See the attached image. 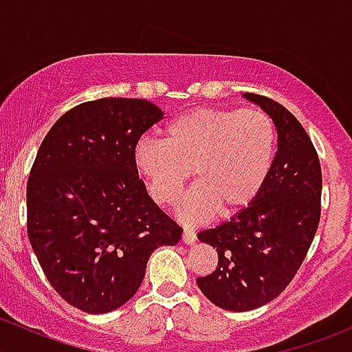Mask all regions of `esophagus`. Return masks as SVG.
<instances>
[{"instance_id": "obj_1", "label": "esophagus", "mask_w": 352, "mask_h": 352, "mask_svg": "<svg viewBox=\"0 0 352 352\" xmlns=\"http://www.w3.org/2000/svg\"><path fill=\"white\" fill-rule=\"evenodd\" d=\"M196 240H197V235L192 232V230H184L182 232V242L184 243L192 245V243H196Z\"/></svg>"}]
</instances>
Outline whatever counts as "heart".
<instances>
[{
	"label": "heart",
	"instance_id": "1",
	"mask_svg": "<svg viewBox=\"0 0 352 352\" xmlns=\"http://www.w3.org/2000/svg\"><path fill=\"white\" fill-rule=\"evenodd\" d=\"M278 131L258 109L190 110L165 129V141L141 138L133 150L150 196L172 208L190 180L197 186L179 208L182 221L202 223L216 211L233 218L250 208L274 163Z\"/></svg>",
	"mask_w": 352,
	"mask_h": 352
}]
</instances>
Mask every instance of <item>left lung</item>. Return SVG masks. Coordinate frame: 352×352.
Instances as JSON below:
<instances>
[{
    "instance_id": "8db88e82",
    "label": "left lung",
    "mask_w": 352,
    "mask_h": 352,
    "mask_svg": "<svg viewBox=\"0 0 352 352\" xmlns=\"http://www.w3.org/2000/svg\"><path fill=\"white\" fill-rule=\"evenodd\" d=\"M272 117L278 151L254 204L199 233L218 252V267L197 278L199 289L223 310L248 311L278 298L303 264L320 221L322 168L300 120L269 97L245 94Z\"/></svg>"
}]
</instances>
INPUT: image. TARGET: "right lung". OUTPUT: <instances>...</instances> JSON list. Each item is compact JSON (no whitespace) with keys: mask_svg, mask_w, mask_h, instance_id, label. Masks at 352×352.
I'll list each match as a JSON object with an SVG mask.
<instances>
[{"mask_svg":"<svg viewBox=\"0 0 352 352\" xmlns=\"http://www.w3.org/2000/svg\"><path fill=\"white\" fill-rule=\"evenodd\" d=\"M162 117L144 98L85 102L59 117L32 165L28 240L56 293L87 314L122 307L150 255L180 240L133 162L134 144Z\"/></svg>","mask_w":352,"mask_h":352,"instance_id":"add662e5","label":"right lung"}]
</instances>
